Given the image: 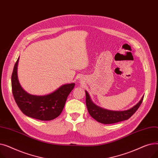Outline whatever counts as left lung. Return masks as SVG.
I'll list each match as a JSON object with an SVG mask.
<instances>
[{
  "instance_id": "8db88e82",
  "label": "left lung",
  "mask_w": 158,
  "mask_h": 158,
  "mask_svg": "<svg viewBox=\"0 0 158 158\" xmlns=\"http://www.w3.org/2000/svg\"><path fill=\"white\" fill-rule=\"evenodd\" d=\"M143 97L144 96L142 97V99L137 104L129 110L123 111H113L104 110L94 104L90 100L88 92H86V104L88 111L89 114L92 116V117L100 123L110 124L128 120L139 108L141 104L143 102Z\"/></svg>"
}]
</instances>
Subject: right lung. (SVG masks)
Returning <instances> with one entry per match:
<instances>
[{
	"instance_id": "obj_1",
	"label": "right lung",
	"mask_w": 158,
	"mask_h": 158,
	"mask_svg": "<svg viewBox=\"0 0 158 158\" xmlns=\"http://www.w3.org/2000/svg\"><path fill=\"white\" fill-rule=\"evenodd\" d=\"M19 60V57L13 70L11 86L15 101L20 110L27 117L40 120H51L57 118L61 113L66 98L75 84L63 85L54 92L45 96L30 95L19 84L17 77Z\"/></svg>"
}]
</instances>
